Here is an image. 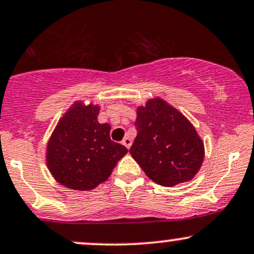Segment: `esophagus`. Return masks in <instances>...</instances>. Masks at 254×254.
I'll use <instances>...</instances> for the list:
<instances>
[{
    "mask_svg": "<svg viewBox=\"0 0 254 254\" xmlns=\"http://www.w3.org/2000/svg\"><path fill=\"white\" fill-rule=\"evenodd\" d=\"M122 143H123V144L127 146V149H129L131 146V143H132V140H131V138H129V137H125V138L122 140Z\"/></svg>",
    "mask_w": 254,
    "mask_h": 254,
    "instance_id": "34e87169",
    "label": "esophagus"
}]
</instances>
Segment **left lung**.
<instances>
[{
    "label": "left lung",
    "mask_w": 254,
    "mask_h": 254,
    "mask_svg": "<svg viewBox=\"0 0 254 254\" xmlns=\"http://www.w3.org/2000/svg\"><path fill=\"white\" fill-rule=\"evenodd\" d=\"M130 154L146 176L164 187L187 182L202 164L203 143L190 122L160 98L137 109Z\"/></svg>",
    "instance_id": "obj_1"
}]
</instances>
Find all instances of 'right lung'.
Instances as JSON below:
<instances>
[{"instance_id": "right-lung-1", "label": "right lung", "mask_w": 254, "mask_h": 254, "mask_svg": "<svg viewBox=\"0 0 254 254\" xmlns=\"http://www.w3.org/2000/svg\"><path fill=\"white\" fill-rule=\"evenodd\" d=\"M99 108L75 103L60 119L47 145V166L58 182L75 190H91L109 179L127 152L110 138L108 123H98Z\"/></svg>"}]
</instances>
